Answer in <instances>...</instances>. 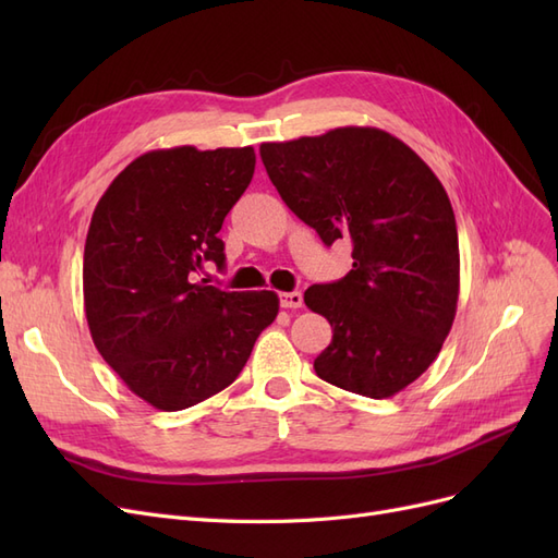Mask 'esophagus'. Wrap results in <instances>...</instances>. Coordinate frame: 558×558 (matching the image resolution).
Masks as SVG:
<instances>
[{
	"instance_id": "esophagus-1",
	"label": "esophagus",
	"mask_w": 558,
	"mask_h": 558,
	"mask_svg": "<svg viewBox=\"0 0 558 558\" xmlns=\"http://www.w3.org/2000/svg\"><path fill=\"white\" fill-rule=\"evenodd\" d=\"M279 302H281L283 310H300L302 307V293H298V291L281 293Z\"/></svg>"
}]
</instances>
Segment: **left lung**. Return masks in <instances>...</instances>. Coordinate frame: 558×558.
<instances>
[{
  "mask_svg": "<svg viewBox=\"0 0 558 558\" xmlns=\"http://www.w3.org/2000/svg\"><path fill=\"white\" fill-rule=\"evenodd\" d=\"M260 158L286 207L324 244L353 246L347 277L305 291L332 328L316 375L359 396H396L430 367L456 316L459 232L445 185L379 128L267 142Z\"/></svg>",
  "mask_w": 558,
  "mask_h": 558,
  "instance_id": "left-lung-1",
  "label": "left lung"
}]
</instances>
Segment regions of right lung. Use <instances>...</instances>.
Returning <instances> with one entry per match:
<instances>
[{
    "label": "right lung",
    "instance_id": "right-lung-1",
    "mask_svg": "<svg viewBox=\"0 0 558 558\" xmlns=\"http://www.w3.org/2000/svg\"><path fill=\"white\" fill-rule=\"evenodd\" d=\"M253 170V146L148 150L93 211L83 251L93 342L156 410H185L223 391L279 314L275 291H223L199 279L205 263L226 260L218 230Z\"/></svg>",
    "mask_w": 558,
    "mask_h": 558
}]
</instances>
